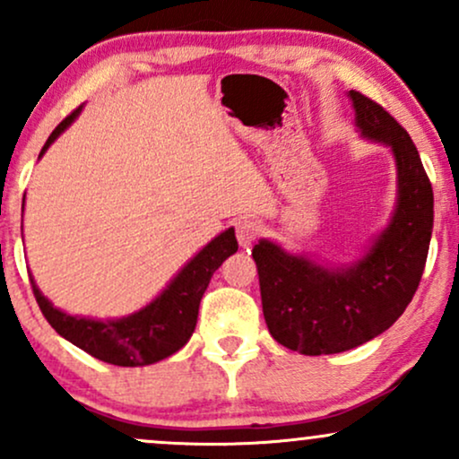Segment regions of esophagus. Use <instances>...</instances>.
I'll return each instance as SVG.
<instances>
[{"label":"esophagus","mask_w":459,"mask_h":459,"mask_svg":"<svg viewBox=\"0 0 459 459\" xmlns=\"http://www.w3.org/2000/svg\"><path fill=\"white\" fill-rule=\"evenodd\" d=\"M235 230H237V241H239V246H250L252 241L256 239L261 233V224L256 222V220H239V222L235 224Z\"/></svg>","instance_id":"obj_1"}]
</instances>
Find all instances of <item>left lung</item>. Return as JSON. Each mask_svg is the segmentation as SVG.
<instances>
[{
  "label": "left lung",
  "instance_id": "obj_1",
  "mask_svg": "<svg viewBox=\"0 0 459 459\" xmlns=\"http://www.w3.org/2000/svg\"><path fill=\"white\" fill-rule=\"evenodd\" d=\"M347 97L362 138L388 146L397 166V203L386 229L360 259L339 267L270 239L252 247L270 334L304 356L354 350L391 328L419 289L434 229V192L408 131L365 94Z\"/></svg>",
  "mask_w": 459,
  "mask_h": 459
}]
</instances>
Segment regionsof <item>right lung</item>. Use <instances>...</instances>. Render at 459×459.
<instances>
[{
	"label": "right lung",
	"mask_w": 459,
	"mask_h": 459,
	"mask_svg": "<svg viewBox=\"0 0 459 459\" xmlns=\"http://www.w3.org/2000/svg\"><path fill=\"white\" fill-rule=\"evenodd\" d=\"M79 112L82 108H77L57 125L49 140L45 142L39 160L57 140V135L68 129ZM235 252V229H226L224 233L209 241L198 255H194L152 302L118 319H91L68 315L56 308L43 296L34 278L30 276V281L36 302L57 334L109 365L144 367L172 356L187 343L196 328L200 299L207 291L213 272Z\"/></svg>",
	"instance_id": "obj_1"
}]
</instances>
